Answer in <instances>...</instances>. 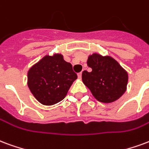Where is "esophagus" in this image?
Segmentation results:
<instances>
[{"label": "esophagus", "mask_w": 149, "mask_h": 149, "mask_svg": "<svg viewBox=\"0 0 149 149\" xmlns=\"http://www.w3.org/2000/svg\"><path fill=\"white\" fill-rule=\"evenodd\" d=\"M77 76H78V78H79V79H80V78H81V76H82V72H79V73L77 74Z\"/></svg>", "instance_id": "obj_1"}]
</instances>
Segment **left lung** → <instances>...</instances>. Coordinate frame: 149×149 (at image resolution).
Segmentation results:
<instances>
[{"label": "left lung", "mask_w": 149, "mask_h": 149, "mask_svg": "<svg viewBox=\"0 0 149 149\" xmlns=\"http://www.w3.org/2000/svg\"><path fill=\"white\" fill-rule=\"evenodd\" d=\"M87 64L92 70L90 72L84 70L82 80L98 101L113 102L125 93L128 72L114 58L94 53L88 56Z\"/></svg>", "instance_id": "8db88e82"}]
</instances>
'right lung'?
Segmentation results:
<instances>
[{
	"mask_svg": "<svg viewBox=\"0 0 149 149\" xmlns=\"http://www.w3.org/2000/svg\"><path fill=\"white\" fill-rule=\"evenodd\" d=\"M77 79L69 62L63 55H46L31 66L27 72V85L38 102L51 106L63 100Z\"/></svg>",
	"mask_w": 149,
	"mask_h": 149,
	"instance_id": "add662e5",
	"label": "right lung"
}]
</instances>
